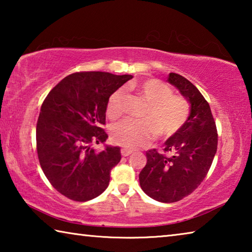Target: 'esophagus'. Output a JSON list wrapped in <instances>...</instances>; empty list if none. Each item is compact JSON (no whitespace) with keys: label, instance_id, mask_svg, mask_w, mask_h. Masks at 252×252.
Listing matches in <instances>:
<instances>
[{"label":"esophagus","instance_id":"1","mask_svg":"<svg viewBox=\"0 0 252 252\" xmlns=\"http://www.w3.org/2000/svg\"><path fill=\"white\" fill-rule=\"evenodd\" d=\"M132 153L131 150H127V149H121V156L122 157H127Z\"/></svg>","mask_w":252,"mask_h":252}]
</instances>
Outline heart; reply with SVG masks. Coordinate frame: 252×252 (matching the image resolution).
Returning <instances> with one entry per match:
<instances>
[{"label": "heart", "instance_id": "1", "mask_svg": "<svg viewBox=\"0 0 252 252\" xmlns=\"http://www.w3.org/2000/svg\"><path fill=\"white\" fill-rule=\"evenodd\" d=\"M132 90L149 103L142 119L138 122L125 120L111 130L112 141L123 148L146 147L159 133L162 138H170L181 129L189 117L190 108L186 99L173 94L167 83L158 79H148L131 85ZM126 91L118 89L110 95L106 103V117L117 120L125 112Z\"/></svg>", "mask_w": 252, "mask_h": 252}]
</instances>
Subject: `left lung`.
I'll list each match as a JSON object with an SVG mask.
<instances>
[{
  "label": "left lung",
  "instance_id": "8db88e82",
  "mask_svg": "<svg viewBox=\"0 0 252 252\" xmlns=\"http://www.w3.org/2000/svg\"><path fill=\"white\" fill-rule=\"evenodd\" d=\"M168 81L189 101L190 114L164 142L163 153L157 149L147 151L139 180L149 197L171 203L192 193L206 178L218 147V132L210 105L198 89L177 73H170Z\"/></svg>",
  "mask_w": 252,
  "mask_h": 252
}]
</instances>
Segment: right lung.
<instances>
[{
    "label": "right lung",
    "mask_w": 252,
    "mask_h": 252,
    "mask_svg": "<svg viewBox=\"0 0 252 252\" xmlns=\"http://www.w3.org/2000/svg\"><path fill=\"white\" fill-rule=\"evenodd\" d=\"M130 79V74L76 72L55 85L42 103L36 123L41 168L54 189L73 201H88L103 192L111 170L121 160L119 147L95 152L92 144L108 139L102 127L106 103Z\"/></svg>",
    "instance_id": "1"
}]
</instances>
